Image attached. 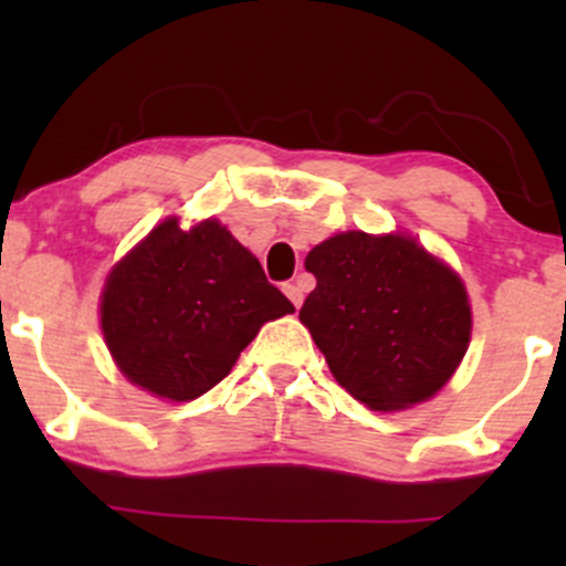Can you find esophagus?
I'll return each instance as SVG.
<instances>
[{"label":"esophagus","instance_id":"34e87169","mask_svg":"<svg viewBox=\"0 0 566 566\" xmlns=\"http://www.w3.org/2000/svg\"><path fill=\"white\" fill-rule=\"evenodd\" d=\"M282 290H284V295H287L292 301V305H295V308H301V303H303V287H301V284L287 282Z\"/></svg>","mask_w":566,"mask_h":566}]
</instances>
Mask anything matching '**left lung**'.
I'll return each mask as SVG.
<instances>
[{"instance_id": "left-lung-1", "label": "left lung", "mask_w": 566, "mask_h": 566, "mask_svg": "<svg viewBox=\"0 0 566 566\" xmlns=\"http://www.w3.org/2000/svg\"><path fill=\"white\" fill-rule=\"evenodd\" d=\"M316 290L301 322L361 405L396 412L452 378L471 340L465 284L401 233H335L305 258Z\"/></svg>"}]
</instances>
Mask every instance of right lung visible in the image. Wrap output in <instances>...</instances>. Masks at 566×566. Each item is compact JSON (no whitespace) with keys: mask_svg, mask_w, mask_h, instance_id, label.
Here are the masks:
<instances>
[{"mask_svg":"<svg viewBox=\"0 0 566 566\" xmlns=\"http://www.w3.org/2000/svg\"><path fill=\"white\" fill-rule=\"evenodd\" d=\"M295 305L218 220L167 218L114 265L101 329L122 375L143 391L191 401L218 386L265 322Z\"/></svg>","mask_w":566,"mask_h":566,"instance_id":"add662e5","label":"right lung"}]
</instances>
